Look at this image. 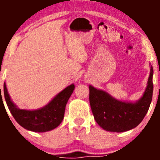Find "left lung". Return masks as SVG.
<instances>
[{"label":"left lung","instance_id":"8db88e82","mask_svg":"<svg viewBox=\"0 0 160 160\" xmlns=\"http://www.w3.org/2000/svg\"><path fill=\"white\" fill-rule=\"evenodd\" d=\"M153 68L148 86L140 99L126 102L115 99L108 93L90 86V104L94 119L102 129L111 132H124L136 128L148 113L153 94Z\"/></svg>","mask_w":160,"mask_h":160}]
</instances>
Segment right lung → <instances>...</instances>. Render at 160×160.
I'll use <instances>...</instances> for the list:
<instances>
[{
  "mask_svg": "<svg viewBox=\"0 0 160 160\" xmlns=\"http://www.w3.org/2000/svg\"><path fill=\"white\" fill-rule=\"evenodd\" d=\"M74 90V85L65 88L44 107L35 111L20 109L12 101L4 83V95L11 114L18 124L25 129L34 132H46L54 129L64 118L66 103ZM1 94V86H0ZM1 99H2L1 94ZM3 102V101H2ZM4 104V103H3Z\"/></svg>",
  "mask_w": 160,
  "mask_h": 160,
  "instance_id": "1",
  "label": "right lung"
}]
</instances>
